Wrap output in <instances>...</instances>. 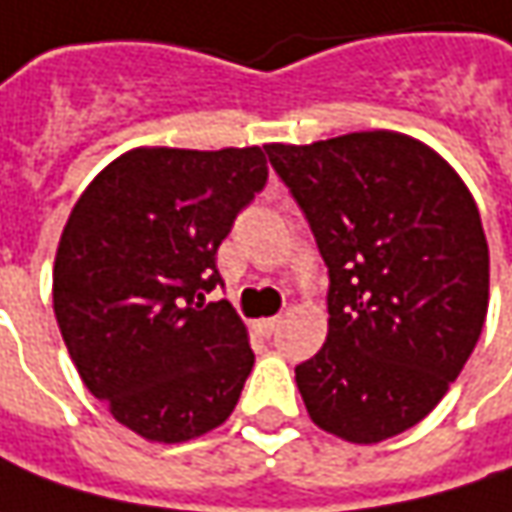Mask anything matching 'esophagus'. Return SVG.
<instances>
[{
	"instance_id": "obj_1",
	"label": "esophagus",
	"mask_w": 512,
	"mask_h": 512,
	"mask_svg": "<svg viewBox=\"0 0 512 512\" xmlns=\"http://www.w3.org/2000/svg\"><path fill=\"white\" fill-rule=\"evenodd\" d=\"M255 326H257V331L263 334V337H272L274 331L280 328V317H266V320H257Z\"/></svg>"
}]
</instances>
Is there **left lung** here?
<instances>
[{
  "instance_id": "obj_1",
  "label": "left lung",
  "mask_w": 512,
  "mask_h": 512,
  "mask_svg": "<svg viewBox=\"0 0 512 512\" xmlns=\"http://www.w3.org/2000/svg\"><path fill=\"white\" fill-rule=\"evenodd\" d=\"M328 266V337L294 368L311 422L354 445L414 428L482 334L490 255L465 181L391 130L266 144Z\"/></svg>"
}]
</instances>
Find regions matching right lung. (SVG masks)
Wrapping results in <instances>:
<instances>
[{"mask_svg":"<svg viewBox=\"0 0 512 512\" xmlns=\"http://www.w3.org/2000/svg\"><path fill=\"white\" fill-rule=\"evenodd\" d=\"M260 147H135L81 192L53 266V311L81 382L150 442L223 425L255 354L235 309L203 300L215 255L266 186Z\"/></svg>","mask_w":512,"mask_h":512,"instance_id":"add662e5","label":"right lung"}]
</instances>
